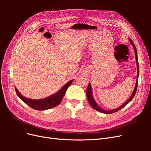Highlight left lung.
<instances>
[{"label": "left lung", "instance_id": "8db88e82", "mask_svg": "<svg viewBox=\"0 0 151 151\" xmlns=\"http://www.w3.org/2000/svg\"><path fill=\"white\" fill-rule=\"evenodd\" d=\"M130 43L132 44V47L134 48V52L135 53V58H136V62H137V80H136V84H135V88L134 89L133 93H132L131 96L130 97V98L126 101L124 103H123L122 106H120V107H118L117 108L115 109H110V110H104V109H103L101 107H100L99 105L98 104V103L96 102V101L94 100V98H93V93H92V88H91V83H89L88 84V88H87V91H86V94H87V98H88V101L90 104V105L91 106H92L94 109L96 110H97L99 112L103 113H105V114H111V113H115L116 111H118V110H120L122 108H123L124 106H125L126 105L129 103L132 99L134 98V96L135 94L136 93V91H137V84H138V78H139V62H138V57H137V49L136 47L135 46L134 43L132 42V40L129 38V39Z\"/></svg>", "mask_w": 151, "mask_h": 151}]
</instances>
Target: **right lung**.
<instances>
[{
	"instance_id": "right-lung-1",
	"label": "right lung",
	"mask_w": 151,
	"mask_h": 151,
	"mask_svg": "<svg viewBox=\"0 0 151 151\" xmlns=\"http://www.w3.org/2000/svg\"><path fill=\"white\" fill-rule=\"evenodd\" d=\"M73 81L74 80L68 81V83H67L56 93L42 99H33L27 98L23 96L18 91L16 88H15V90L18 97L31 108L36 109V110H46V109H48L58 106L61 103L62 100L66 93L67 89L70 86Z\"/></svg>"
}]
</instances>
